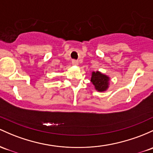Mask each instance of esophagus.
<instances>
[{
	"mask_svg": "<svg viewBox=\"0 0 153 153\" xmlns=\"http://www.w3.org/2000/svg\"><path fill=\"white\" fill-rule=\"evenodd\" d=\"M72 63H73V65H78V60L73 59V61H72Z\"/></svg>",
	"mask_w": 153,
	"mask_h": 153,
	"instance_id": "obj_1",
	"label": "esophagus"
}]
</instances>
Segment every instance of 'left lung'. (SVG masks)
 <instances>
[{"instance_id":"left-lung-1","label":"left lung","mask_w":153,"mask_h":153,"mask_svg":"<svg viewBox=\"0 0 153 153\" xmlns=\"http://www.w3.org/2000/svg\"><path fill=\"white\" fill-rule=\"evenodd\" d=\"M110 78L108 75L100 71H93L91 73V82L94 85L95 89L99 92L106 91L110 85Z\"/></svg>"}]
</instances>
